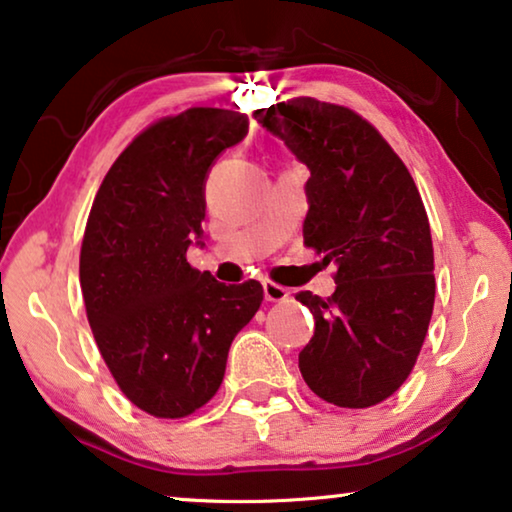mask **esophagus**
I'll return each mask as SVG.
<instances>
[{"instance_id":"34e87169","label":"esophagus","mask_w":512,"mask_h":512,"mask_svg":"<svg viewBox=\"0 0 512 512\" xmlns=\"http://www.w3.org/2000/svg\"><path fill=\"white\" fill-rule=\"evenodd\" d=\"M263 296L268 303H284L289 298V291L275 282H263Z\"/></svg>"}]
</instances>
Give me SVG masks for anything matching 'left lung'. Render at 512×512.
Instances as JSON below:
<instances>
[{
  "label": "left lung",
  "instance_id": "8db88e82",
  "mask_svg": "<svg viewBox=\"0 0 512 512\" xmlns=\"http://www.w3.org/2000/svg\"><path fill=\"white\" fill-rule=\"evenodd\" d=\"M307 165V247L333 263L335 291H300L314 335L298 368L314 394L370 408L408 380L436 298L433 244L408 167L352 109L296 97L254 111Z\"/></svg>",
  "mask_w": 512,
  "mask_h": 512
}]
</instances>
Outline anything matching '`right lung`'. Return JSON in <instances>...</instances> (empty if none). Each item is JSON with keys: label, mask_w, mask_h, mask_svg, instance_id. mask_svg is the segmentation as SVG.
I'll return each instance as SVG.
<instances>
[{"label": "right lung", "mask_w": 512, "mask_h": 512, "mask_svg": "<svg viewBox=\"0 0 512 512\" xmlns=\"http://www.w3.org/2000/svg\"><path fill=\"white\" fill-rule=\"evenodd\" d=\"M249 118L195 107L132 139L104 177L81 244L88 324L118 387L139 410L177 419L223 382L228 349L263 300V286H226L188 265L205 247V184L240 144Z\"/></svg>", "instance_id": "obj_1"}]
</instances>
